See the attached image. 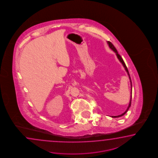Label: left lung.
Returning <instances> with one entry per match:
<instances>
[{
	"instance_id": "obj_1",
	"label": "left lung",
	"mask_w": 158,
	"mask_h": 158,
	"mask_svg": "<svg viewBox=\"0 0 158 158\" xmlns=\"http://www.w3.org/2000/svg\"><path fill=\"white\" fill-rule=\"evenodd\" d=\"M108 43V44L109 45V48L111 49L112 50H113L115 54H116V56H117L118 59H119V60L120 61V62L122 63V64H123V65L124 67L125 68V70L126 71V72H127V73H128V75L129 76V78H130V82H131V98H130V103H129V105H128V108H127V110H126V111L124 112L123 114H122L121 115H117V116H111V117L113 118H118L120 117H122V116H123L126 113H127V111H128V110L130 108V106H131V100H132V82H131V77H130V74H129V72H128V69H127V67H126V64H125V63L123 61V59L122 58V57H121V56L118 54V53L117 50L116 49V48H115L114 46L111 44V42H110V41H108L107 42Z\"/></svg>"
}]
</instances>
